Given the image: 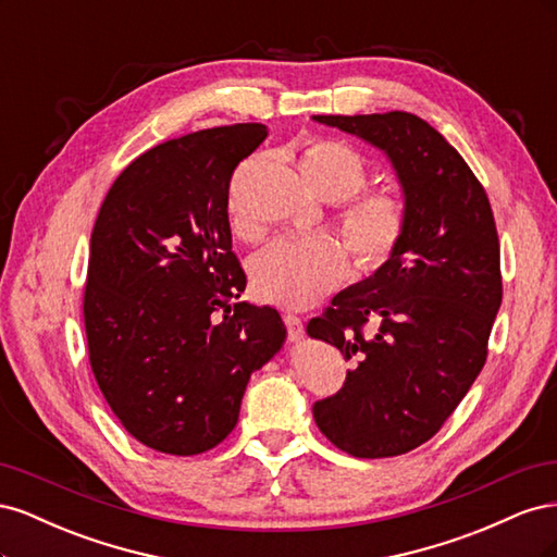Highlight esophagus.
Here are the masks:
<instances>
[{"mask_svg": "<svg viewBox=\"0 0 557 557\" xmlns=\"http://www.w3.org/2000/svg\"><path fill=\"white\" fill-rule=\"evenodd\" d=\"M283 323L288 327V336L290 342H299L301 336H305V323H301V318L295 313H283Z\"/></svg>", "mask_w": 557, "mask_h": 557, "instance_id": "1", "label": "esophagus"}]
</instances>
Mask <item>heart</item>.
<instances>
[{
	"label": "heart",
	"mask_w": 557,
	"mask_h": 557,
	"mask_svg": "<svg viewBox=\"0 0 557 557\" xmlns=\"http://www.w3.org/2000/svg\"><path fill=\"white\" fill-rule=\"evenodd\" d=\"M299 166L318 193L330 199H348L342 213V232L360 267L379 269L395 256L409 227V205L393 190L358 195L367 185L369 166L356 148L315 139L301 150ZM230 213L234 230L244 237L252 234L256 227L234 201ZM348 272V248L332 237H283L269 244L252 262L258 293L267 301L288 309L318 305L339 288Z\"/></svg>",
	"instance_id": "heart-1"
}]
</instances>
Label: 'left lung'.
Here are the masks:
<instances>
[{"label":"left lung","mask_w":557,"mask_h":557,"mask_svg":"<svg viewBox=\"0 0 557 557\" xmlns=\"http://www.w3.org/2000/svg\"><path fill=\"white\" fill-rule=\"evenodd\" d=\"M313 121L381 148L409 205L395 256L307 325L352 362L342 391L313 404L315 425L352 458H393L442 430L485 364L502 305L495 215L481 181L423 117Z\"/></svg>","instance_id":"left-lung-1"}]
</instances>
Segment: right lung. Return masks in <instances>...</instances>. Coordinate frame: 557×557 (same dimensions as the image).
<instances>
[{
    "label": "right lung",
    "mask_w": 557,
    "mask_h": 557,
    "mask_svg": "<svg viewBox=\"0 0 557 557\" xmlns=\"http://www.w3.org/2000/svg\"><path fill=\"white\" fill-rule=\"evenodd\" d=\"M260 123L199 129L129 162L92 227L83 318L90 367L144 446L199 455L239 420L250 374L285 342L276 309L239 301L230 181Z\"/></svg>",
    "instance_id": "add662e5"
}]
</instances>
